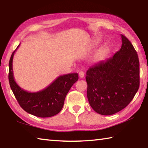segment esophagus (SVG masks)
I'll return each mask as SVG.
<instances>
[{
  "instance_id": "obj_1",
  "label": "esophagus",
  "mask_w": 148,
  "mask_h": 148,
  "mask_svg": "<svg viewBox=\"0 0 148 148\" xmlns=\"http://www.w3.org/2000/svg\"><path fill=\"white\" fill-rule=\"evenodd\" d=\"M84 75H85V73L81 71V72H79V76L80 78H83V77H84Z\"/></svg>"
}]
</instances>
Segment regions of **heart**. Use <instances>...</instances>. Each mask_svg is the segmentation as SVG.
Listing matches in <instances>:
<instances>
[{
  "label": "heart",
  "instance_id": "b5f03b06",
  "mask_svg": "<svg viewBox=\"0 0 148 148\" xmlns=\"http://www.w3.org/2000/svg\"><path fill=\"white\" fill-rule=\"evenodd\" d=\"M107 48L102 47L98 51V52L96 53L95 57H94V61H95V62H98V61H101L107 54Z\"/></svg>",
  "mask_w": 148,
  "mask_h": 148
}]
</instances>
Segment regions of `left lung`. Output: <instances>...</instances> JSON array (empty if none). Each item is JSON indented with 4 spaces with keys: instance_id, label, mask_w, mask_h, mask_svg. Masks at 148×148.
<instances>
[{
    "instance_id": "1",
    "label": "left lung",
    "mask_w": 148,
    "mask_h": 148,
    "mask_svg": "<svg viewBox=\"0 0 148 148\" xmlns=\"http://www.w3.org/2000/svg\"><path fill=\"white\" fill-rule=\"evenodd\" d=\"M122 47L112 57L90 66L85 77L90 107L101 115L124 109L139 88V60L127 37L121 35Z\"/></svg>"
}]
</instances>
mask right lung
Instances as JSON below:
<instances>
[{
	"label": "right lung",
	"mask_w": 148,
	"mask_h": 148,
	"mask_svg": "<svg viewBox=\"0 0 148 148\" xmlns=\"http://www.w3.org/2000/svg\"><path fill=\"white\" fill-rule=\"evenodd\" d=\"M19 45L12 53L9 62L10 87L18 104L26 112L41 118L54 116L62 109L67 93L77 81L78 74L71 73L59 76L47 87L36 92L23 90L15 82L13 73V56Z\"/></svg>",
	"instance_id": "obj_1"
}]
</instances>
